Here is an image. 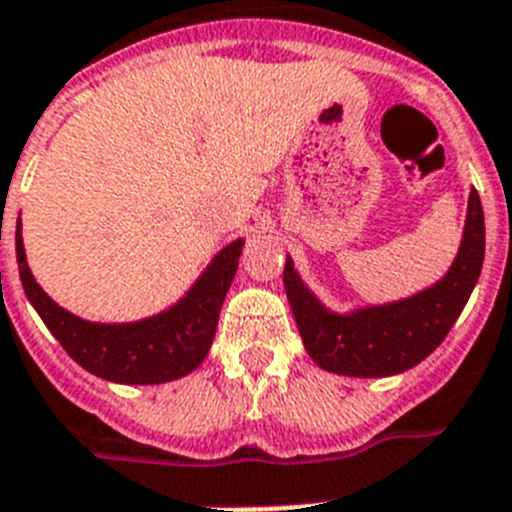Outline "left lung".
Listing matches in <instances>:
<instances>
[{"instance_id": "left-lung-1", "label": "left lung", "mask_w": 512, "mask_h": 512, "mask_svg": "<svg viewBox=\"0 0 512 512\" xmlns=\"http://www.w3.org/2000/svg\"><path fill=\"white\" fill-rule=\"evenodd\" d=\"M484 265V210L468 194L458 255L439 281L410 297L331 310L305 284L286 255L284 289L307 355L323 371L352 378H384L410 371L431 355L463 313Z\"/></svg>"}]
</instances>
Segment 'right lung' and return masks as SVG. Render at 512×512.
I'll use <instances>...</instances> for the list:
<instances>
[{"label": "right lung", "instance_id": "obj_1", "mask_svg": "<svg viewBox=\"0 0 512 512\" xmlns=\"http://www.w3.org/2000/svg\"><path fill=\"white\" fill-rule=\"evenodd\" d=\"M244 239H234L207 263L170 307L141 321L99 323L60 307L28 268L20 226L15 231L20 284L33 310L81 368L112 384H165L197 371L210 352L228 286L239 268Z\"/></svg>", "mask_w": 512, "mask_h": 512}]
</instances>
